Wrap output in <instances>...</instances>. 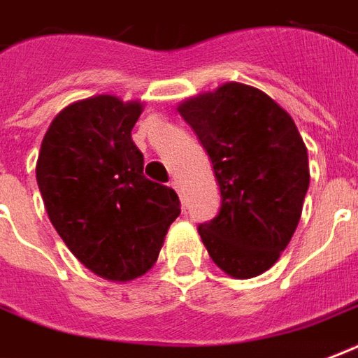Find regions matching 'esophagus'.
Here are the masks:
<instances>
[{
    "mask_svg": "<svg viewBox=\"0 0 358 358\" xmlns=\"http://www.w3.org/2000/svg\"><path fill=\"white\" fill-rule=\"evenodd\" d=\"M171 185H173V189L176 191L178 195H182V191H180V184H178V182H176V180H173V182H171Z\"/></svg>",
    "mask_w": 358,
    "mask_h": 358,
    "instance_id": "34e87169",
    "label": "esophagus"
}]
</instances>
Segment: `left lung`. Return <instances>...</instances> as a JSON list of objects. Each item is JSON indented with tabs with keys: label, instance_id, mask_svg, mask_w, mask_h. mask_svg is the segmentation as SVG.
<instances>
[{
	"label": "left lung",
	"instance_id": "8db88e82",
	"mask_svg": "<svg viewBox=\"0 0 358 358\" xmlns=\"http://www.w3.org/2000/svg\"><path fill=\"white\" fill-rule=\"evenodd\" d=\"M178 113L208 152L222 191L217 215L199 225L208 255L238 280L263 274L287 248L310 185L293 118L240 82L191 97Z\"/></svg>",
	"mask_w": 358,
	"mask_h": 358
}]
</instances>
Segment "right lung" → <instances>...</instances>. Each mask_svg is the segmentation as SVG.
Returning <instances> with one entry per match:
<instances>
[{"label": "right lung", "mask_w": 358, "mask_h": 358, "mask_svg": "<svg viewBox=\"0 0 358 358\" xmlns=\"http://www.w3.org/2000/svg\"><path fill=\"white\" fill-rule=\"evenodd\" d=\"M141 113V101L114 95L65 106L35 167L54 229L86 268L110 282L146 274L180 215L174 189L143 173V152L131 138Z\"/></svg>", "instance_id": "obj_1"}]
</instances>
